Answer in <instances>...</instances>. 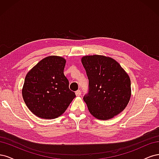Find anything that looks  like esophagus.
<instances>
[{
  "label": "esophagus",
  "mask_w": 159,
  "mask_h": 159,
  "mask_svg": "<svg viewBox=\"0 0 159 159\" xmlns=\"http://www.w3.org/2000/svg\"><path fill=\"white\" fill-rule=\"evenodd\" d=\"M81 94V90H78V91H75V95H76L77 96H80Z\"/></svg>",
  "instance_id": "obj_1"
}]
</instances>
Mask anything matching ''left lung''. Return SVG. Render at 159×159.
<instances>
[{"instance_id": "1", "label": "left lung", "mask_w": 159, "mask_h": 159, "mask_svg": "<svg viewBox=\"0 0 159 159\" xmlns=\"http://www.w3.org/2000/svg\"><path fill=\"white\" fill-rule=\"evenodd\" d=\"M89 80L84 100L90 113L107 120L126 107L131 95V80L117 61L111 57L87 56L81 59Z\"/></svg>"}]
</instances>
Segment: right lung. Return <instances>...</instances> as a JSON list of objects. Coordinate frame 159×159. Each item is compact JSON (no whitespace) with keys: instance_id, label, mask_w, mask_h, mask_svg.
<instances>
[{"instance_id":"add662e5","label":"right lung","mask_w":159,"mask_h":159,"mask_svg":"<svg viewBox=\"0 0 159 159\" xmlns=\"http://www.w3.org/2000/svg\"><path fill=\"white\" fill-rule=\"evenodd\" d=\"M66 60L48 56L42 60L27 74L22 97L28 108L37 117L50 119L65 112L75 94L69 89L64 74Z\"/></svg>"}]
</instances>
